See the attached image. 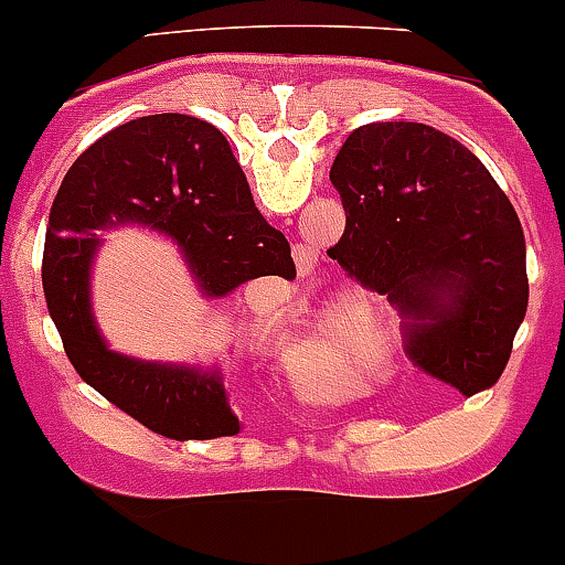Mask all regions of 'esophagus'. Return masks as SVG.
I'll list each match as a JSON object with an SVG mask.
<instances>
[{
  "label": "esophagus",
  "instance_id": "esophagus-1",
  "mask_svg": "<svg viewBox=\"0 0 565 565\" xmlns=\"http://www.w3.org/2000/svg\"><path fill=\"white\" fill-rule=\"evenodd\" d=\"M298 267H300V276H306V273H309V259H298Z\"/></svg>",
  "mask_w": 565,
  "mask_h": 565
}]
</instances>
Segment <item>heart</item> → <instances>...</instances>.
Returning a JSON list of instances; mask_svg holds the SVG:
<instances>
[{
    "label": "heart",
    "instance_id": "obj_1",
    "mask_svg": "<svg viewBox=\"0 0 565 565\" xmlns=\"http://www.w3.org/2000/svg\"><path fill=\"white\" fill-rule=\"evenodd\" d=\"M394 353V328L383 311L372 306H333L328 322L309 339L284 353V370L300 392L320 399L348 397L350 383L339 375H320L311 366L322 359H339L353 375L383 364Z\"/></svg>",
    "mask_w": 565,
    "mask_h": 565
}]
</instances>
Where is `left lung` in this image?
Wrapping results in <instances>:
<instances>
[{"label": "left lung", "mask_w": 565, "mask_h": 565, "mask_svg": "<svg viewBox=\"0 0 565 565\" xmlns=\"http://www.w3.org/2000/svg\"><path fill=\"white\" fill-rule=\"evenodd\" d=\"M344 234L328 256L386 295L405 353L472 394L500 381L527 315V245L508 195L456 137L411 120L350 131L331 168Z\"/></svg>", "instance_id": "1"}]
</instances>
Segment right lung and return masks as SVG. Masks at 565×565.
I'll list each match as a JSON object with an SVG mask.
<instances>
[{
  "mask_svg": "<svg viewBox=\"0 0 565 565\" xmlns=\"http://www.w3.org/2000/svg\"><path fill=\"white\" fill-rule=\"evenodd\" d=\"M124 223L177 239L210 298L259 276L295 278L287 237L256 210L223 131L182 113L146 115L98 137L68 168L49 212L43 295L82 381L166 439L239 434L221 370L129 359L98 333L90 311L96 232Z\"/></svg>",
  "mask_w": 565,
  "mask_h": 565,
  "instance_id": "obj_1",
  "label": "right lung"
}]
</instances>
